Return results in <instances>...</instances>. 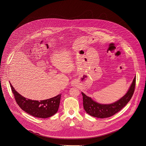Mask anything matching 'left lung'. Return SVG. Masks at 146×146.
<instances>
[{"label": "left lung", "instance_id": "8db88e82", "mask_svg": "<svg viewBox=\"0 0 146 146\" xmlns=\"http://www.w3.org/2000/svg\"><path fill=\"white\" fill-rule=\"evenodd\" d=\"M135 81L136 78L135 76L129 90L125 95L117 101L111 104H101L97 103L82 92L85 111L90 116L101 119L113 116L120 111L131 98L135 89Z\"/></svg>", "mask_w": 146, "mask_h": 146}]
</instances>
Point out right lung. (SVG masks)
Returning <instances> with one entry per match:
<instances>
[{"label":"right lung","instance_id":"1","mask_svg":"<svg viewBox=\"0 0 146 146\" xmlns=\"http://www.w3.org/2000/svg\"><path fill=\"white\" fill-rule=\"evenodd\" d=\"M11 87L17 104L23 111L30 115L38 118L45 119L54 115L58 111L60 104L61 94L50 99L39 102L27 100L17 93L12 85H11Z\"/></svg>","mask_w":146,"mask_h":146}]
</instances>
